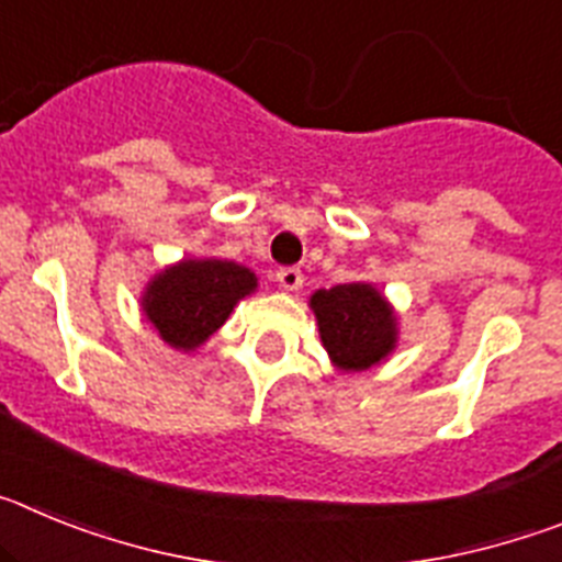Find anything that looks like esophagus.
<instances>
[{"label": "esophagus", "mask_w": 562, "mask_h": 562, "mask_svg": "<svg viewBox=\"0 0 562 562\" xmlns=\"http://www.w3.org/2000/svg\"><path fill=\"white\" fill-rule=\"evenodd\" d=\"M276 281L281 290L297 292L301 290V284H304V272L297 270V267H281V270L276 272Z\"/></svg>", "instance_id": "1"}]
</instances>
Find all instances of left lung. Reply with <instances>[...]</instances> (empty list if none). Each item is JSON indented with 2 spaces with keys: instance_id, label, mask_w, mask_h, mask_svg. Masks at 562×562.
<instances>
[{
  "instance_id": "left-lung-1",
  "label": "left lung",
  "mask_w": 562,
  "mask_h": 562,
  "mask_svg": "<svg viewBox=\"0 0 562 562\" xmlns=\"http://www.w3.org/2000/svg\"><path fill=\"white\" fill-rule=\"evenodd\" d=\"M310 310L331 366L342 374L374 369L394 355L400 342V315L369 281L312 292Z\"/></svg>"
}]
</instances>
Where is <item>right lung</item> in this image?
Returning a JSON list of instances; mask_svg holds the SVG:
<instances>
[{
    "mask_svg": "<svg viewBox=\"0 0 562 562\" xmlns=\"http://www.w3.org/2000/svg\"><path fill=\"white\" fill-rule=\"evenodd\" d=\"M258 290V276L231 258H180L162 267L140 292L143 317L171 349L191 355L211 340L241 297Z\"/></svg>",
    "mask_w": 562,
    "mask_h": 562,
    "instance_id": "obj_1",
    "label": "right lung"
}]
</instances>
